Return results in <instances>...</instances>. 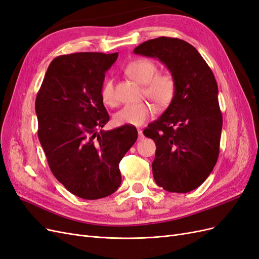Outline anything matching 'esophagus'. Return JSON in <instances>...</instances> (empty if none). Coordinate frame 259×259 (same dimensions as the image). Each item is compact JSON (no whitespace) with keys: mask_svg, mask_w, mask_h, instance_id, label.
I'll list each match as a JSON object with an SVG mask.
<instances>
[{"mask_svg":"<svg viewBox=\"0 0 259 259\" xmlns=\"http://www.w3.org/2000/svg\"><path fill=\"white\" fill-rule=\"evenodd\" d=\"M144 138V134H143V131L140 130V128H138V139L139 140H142Z\"/></svg>","mask_w":259,"mask_h":259,"instance_id":"obj_1","label":"esophagus"}]
</instances>
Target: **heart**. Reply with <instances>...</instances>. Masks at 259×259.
<instances>
[{
  "label": "heart",
  "mask_w": 259,
  "mask_h": 259,
  "mask_svg": "<svg viewBox=\"0 0 259 259\" xmlns=\"http://www.w3.org/2000/svg\"><path fill=\"white\" fill-rule=\"evenodd\" d=\"M125 73L132 80L145 85L144 94L158 107H166L173 100L176 92L174 79L168 74L158 73V66L153 61L146 58L136 59L126 66ZM100 94L101 99L106 105H115L116 99L112 80L105 82ZM152 114L153 107L146 101L130 104L124 106L114 114V122L117 125L140 126L150 119Z\"/></svg>",
  "instance_id": "1"
}]
</instances>
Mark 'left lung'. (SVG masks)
Listing matches in <instances>:
<instances>
[{
	"mask_svg": "<svg viewBox=\"0 0 259 259\" xmlns=\"http://www.w3.org/2000/svg\"><path fill=\"white\" fill-rule=\"evenodd\" d=\"M134 53L158 58L176 84L168 108L144 131L156 146L155 183L169 192L192 191L209 176L219 154L223 115L215 76L200 53L180 38H153Z\"/></svg>",
	"mask_w": 259,
	"mask_h": 259,
	"instance_id": "left-lung-1",
	"label": "left lung"
}]
</instances>
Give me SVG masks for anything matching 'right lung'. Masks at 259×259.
Wrapping results in <instances>:
<instances>
[{"label": "right lung", "instance_id": "1", "mask_svg": "<svg viewBox=\"0 0 259 259\" xmlns=\"http://www.w3.org/2000/svg\"><path fill=\"white\" fill-rule=\"evenodd\" d=\"M117 56L85 52L56 57L35 99L37 136L52 173L68 191L85 200L117 190L119 164L138 136L132 125L101 130L109 114L100 93L105 73Z\"/></svg>", "mask_w": 259, "mask_h": 259}]
</instances>
